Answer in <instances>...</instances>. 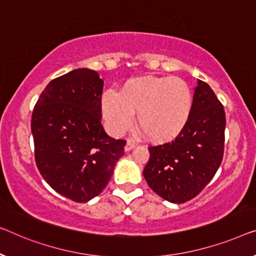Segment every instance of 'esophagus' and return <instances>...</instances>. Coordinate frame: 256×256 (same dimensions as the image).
Listing matches in <instances>:
<instances>
[{"mask_svg": "<svg viewBox=\"0 0 256 256\" xmlns=\"http://www.w3.org/2000/svg\"><path fill=\"white\" fill-rule=\"evenodd\" d=\"M136 142L133 140H128V142H126V144H125V150L126 152H128V150H131L133 147L136 146Z\"/></svg>", "mask_w": 256, "mask_h": 256, "instance_id": "esophagus-1", "label": "esophagus"}]
</instances>
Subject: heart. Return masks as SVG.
Segmentation results:
<instances>
[{"mask_svg": "<svg viewBox=\"0 0 256 256\" xmlns=\"http://www.w3.org/2000/svg\"><path fill=\"white\" fill-rule=\"evenodd\" d=\"M102 115L114 136L136 124L152 141L174 138L188 123L193 109V94L182 79L144 77L125 84L120 93L106 90L101 100Z\"/></svg>", "mask_w": 256, "mask_h": 256, "instance_id": "obj_1", "label": "heart"}]
</instances>
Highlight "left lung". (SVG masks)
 Masks as SVG:
<instances>
[{"label":"left lung","instance_id":"1","mask_svg":"<svg viewBox=\"0 0 256 256\" xmlns=\"http://www.w3.org/2000/svg\"><path fill=\"white\" fill-rule=\"evenodd\" d=\"M226 112L207 82L198 80L193 109L180 133L169 142L148 147L147 184L172 204H184L204 190L222 163Z\"/></svg>","mask_w":256,"mask_h":256}]
</instances>
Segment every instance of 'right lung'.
<instances>
[{
  "mask_svg": "<svg viewBox=\"0 0 256 256\" xmlns=\"http://www.w3.org/2000/svg\"><path fill=\"white\" fill-rule=\"evenodd\" d=\"M104 80L77 68L46 86L32 114L34 156L41 176L60 196L87 202L98 196L124 155L125 140L101 124Z\"/></svg>",
  "mask_w": 256,
  "mask_h": 256,
  "instance_id": "right-lung-1",
  "label": "right lung"
}]
</instances>
